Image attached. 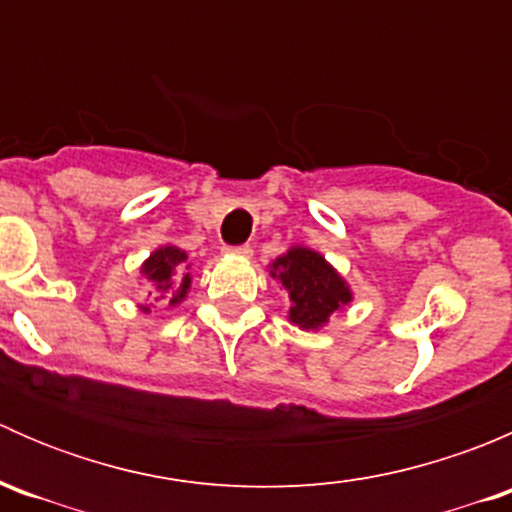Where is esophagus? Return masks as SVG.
<instances>
[{
    "instance_id": "1",
    "label": "esophagus",
    "mask_w": 512,
    "mask_h": 512,
    "mask_svg": "<svg viewBox=\"0 0 512 512\" xmlns=\"http://www.w3.org/2000/svg\"><path fill=\"white\" fill-rule=\"evenodd\" d=\"M230 255H240V257H250L252 255V247L250 245H237V247H227Z\"/></svg>"
}]
</instances>
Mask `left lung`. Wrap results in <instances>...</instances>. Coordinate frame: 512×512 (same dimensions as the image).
Returning a JSON list of instances; mask_svg holds the SVG:
<instances>
[{
    "label": "left lung",
    "instance_id": "8db88e82",
    "mask_svg": "<svg viewBox=\"0 0 512 512\" xmlns=\"http://www.w3.org/2000/svg\"><path fill=\"white\" fill-rule=\"evenodd\" d=\"M270 277L280 280L287 292V319L304 332L327 327L329 317L354 299L347 280L312 247H289L285 255L270 262Z\"/></svg>",
    "mask_w": 512,
    "mask_h": 512
}]
</instances>
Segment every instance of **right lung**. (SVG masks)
<instances>
[{
  "instance_id": "obj_1",
  "label": "right lung",
  "mask_w": 512,
  "mask_h": 512,
  "mask_svg": "<svg viewBox=\"0 0 512 512\" xmlns=\"http://www.w3.org/2000/svg\"><path fill=\"white\" fill-rule=\"evenodd\" d=\"M190 265L193 262L188 260V252L180 250L175 245H163L158 250L151 252L146 262L141 265V275L151 282V292H148V304L141 307L143 314H151L153 304L163 302L170 304V307H178L190 292V282H193V275H190Z\"/></svg>"
}]
</instances>
